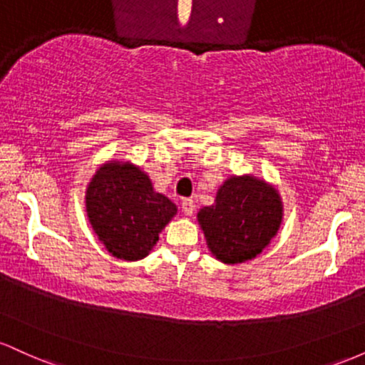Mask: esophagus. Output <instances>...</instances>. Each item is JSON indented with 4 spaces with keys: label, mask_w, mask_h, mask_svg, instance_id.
Listing matches in <instances>:
<instances>
[{
    "label": "esophagus",
    "mask_w": 365,
    "mask_h": 365,
    "mask_svg": "<svg viewBox=\"0 0 365 365\" xmlns=\"http://www.w3.org/2000/svg\"><path fill=\"white\" fill-rule=\"evenodd\" d=\"M182 211L185 216H192L195 211V204L192 199H183L182 200Z\"/></svg>",
    "instance_id": "1"
}]
</instances>
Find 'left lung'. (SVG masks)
Masks as SVG:
<instances>
[{
  "label": "left lung",
  "instance_id": "1",
  "mask_svg": "<svg viewBox=\"0 0 365 365\" xmlns=\"http://www.w3.org/2000/svg\"><path fill=\"white\" fill-rule=\"evenodd\" d=\"M282 220L278 190L252 175L225 180L215 204L197 212L209 250L225 264H240L261 254L276 237Z\"/></svg>",
  "mask_w": 365,
  "mask_h": 365
}]
</instances>
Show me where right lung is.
<instances>
[{
	"instance_id": "add662e5",
	"label": "right lung",
	"mask_w": 365,
	"mask_h": 365,
	"mask_svg": "<svg viewBox=\"0 0 365 365\" xmlns=\"http://www.w3.org/2000/svg\"><path fill=\"white\" fill-rule=\"evenodd\" d=\"M86 211L108 252L123 261H139L156 245L177 206L154 190L139 166L108 161L87 185Z\"/></svg>"
}]
</instances>
